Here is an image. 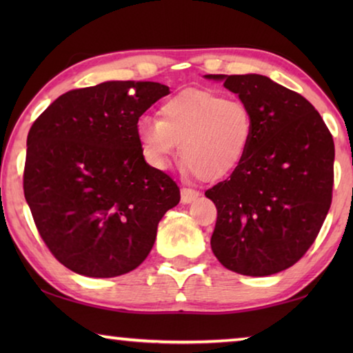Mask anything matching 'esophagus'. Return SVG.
Here are the masks:
<instances>
[{
	"instance_id": "1",
	"label": "esophagus",
	"mask_w": 353,
	"mask_h": 353,
	"mask_svg": "<svg viewBox=\"0 0 353 353\" xmlns=\"http://www.w3.org/2000/svg\"><path fill=\"white\" fill-rule=\"evenodd\" d=\"M198 198H199V191L191 190V188H182L181 190L182 204H190V202H193L194 199H198Z\"/></svg>"
}]
</instances>
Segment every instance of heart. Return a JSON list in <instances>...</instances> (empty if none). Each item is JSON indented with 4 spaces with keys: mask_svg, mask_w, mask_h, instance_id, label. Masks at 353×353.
I'll return each instance as SVG.
<instances>
[{
    "mask_svg": "<svg viewBox=\"0 0 353 353\" xmlns=\"http://www.w3.org/2000/svg\"><path fill=\"white\" fill-rule=\"evenodd\" d=\"M137 139L148 162L166 168L179 155L185 170L205 182L232 174L254 139V119L241 101L188 88L163 101L159 119L140 118Z\"/></svg>",
    "mask_w": 353,
    "mask_h": 353,
    "instance_id": "obj_1",
    "label": "heart"
}]
</instances>
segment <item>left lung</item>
<instances>
[{
	"label": "left lung",
	"mask_w": 353,
	"mask_h": 353,
	"mask_svg": "<svg viewBox=\"0 0 353 353\" xmlns=\"http://www.w3.org/2000/svg\"><path fill=\"white\" fill-rule=\"evenodd\" d=\"M249 107L254 139L241 165L205 191L218 218L212 250L227 270H288L318 236L332 204L334 145L318 110L261 74H205Z\"/></svg>",
	"instance_id": "1"
}]
</instances>
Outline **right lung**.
I'll return each mask as SVG.
<instances>
[{
  "label": "right lung",
  "mask_w": 353,
  "mask_h": 353,
  "mask_svg": "<svg viewBox=\"0 0 353 353\" xmlns=\"http://www.w3.org/2000/svg\"><path fill=\"white\" fill-rule=\"evenodd\" d=\"M170 93L159 82L107 81L63 93L28 134L23 188L51 254L76 274L117 277L140 266L181 201L143 157L137 123Z\"/></svg>",
  "instance_id": "obj_1"
}]
</instances>
